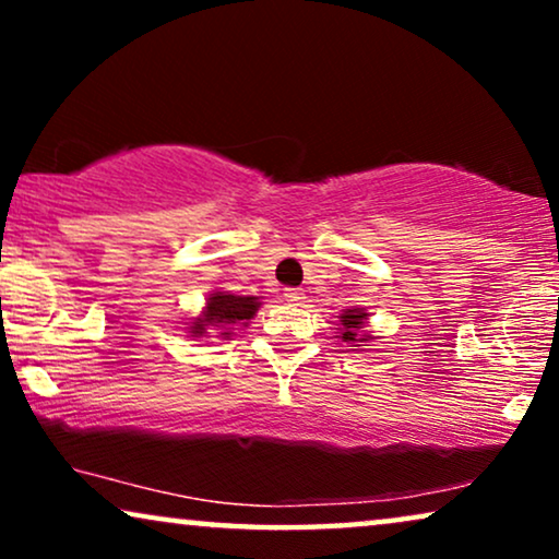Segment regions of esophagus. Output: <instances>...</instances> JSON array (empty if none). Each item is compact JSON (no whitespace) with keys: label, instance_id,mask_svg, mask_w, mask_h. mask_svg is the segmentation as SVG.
Returning <instances> with one entry per match:
<instances>
[{"label":"esophagus","instance_id":"esophagus-1","mask_svg":"<svg viewBox=\"0 0 559 559\" xmlns=\"http://www.w3.org/2000/svg\"><path fill=\"white\" fill-rule=\"evenodd\" d=\"M285 300L293 302V305H302L305 302V293L300 287H287L285 289Z\"/></svg>","mask_w":559,"mask_h":559}]
</instances>
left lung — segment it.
<instances>
[{"instance_id":"1","label":"left lung","mask_w":559,"mask_h":559,"mask_svg":"<svg viewBox=\"0 0 559 559\" xmlns=\"http://www.w3.org/2000/svg\"><path fill=\"white\" fill-rule=\"evenodd\" d=\"M364 320H366V312L361 310H346L341 316V325H343V341H366V338H358V333H361L364 328Z\"/></svg>"}]
</instances>
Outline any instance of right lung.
I'll list each match as a JSON object with an SVG mask.
<instances>
[{
	"label": "right lung",
	"instance_id": "right-lung-1",
	"mask_svg": "<svg viewBox=\"0 0 559 559\" xmlns=\"http://www.w3.org/2000/svg\"><path fill=\"white\" fill-rule=\"evenodd\" d=\"M259 308L257 297H239V295H224V293H216L213 297H209V308H205L203 318H198L193 328H190V333L195 335H203L205 328H213V331H224L228 325H236L241 323V320H249L254 318V312ZM221 335H228V333H221Z\"/></svg>",
	"mask_w": 559,
	"mask_h": 559
}]
</instances>
